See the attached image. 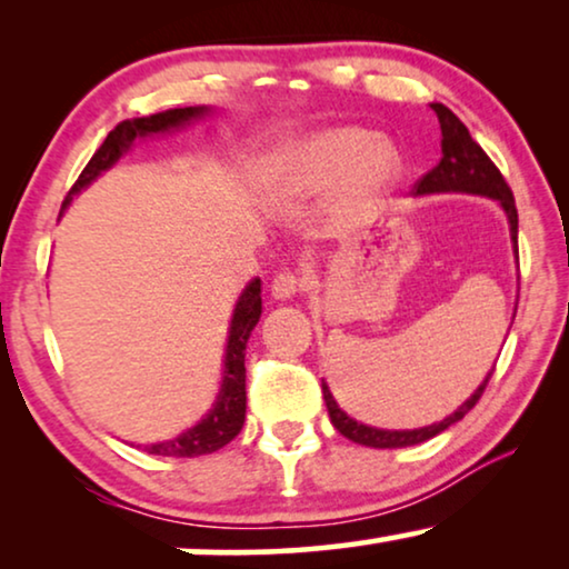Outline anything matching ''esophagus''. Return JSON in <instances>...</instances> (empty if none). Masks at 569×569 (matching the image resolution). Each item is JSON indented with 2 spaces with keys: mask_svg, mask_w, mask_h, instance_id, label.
<instances>
[{
  "mask_svg": "<svg viewBox=\"0 0 569 569\" xmlns=\"http://www.w3.org/2000/svg\"><path fill=\"white\" fill-rule=\"evenodd\" d=\"M306 274H300V271H279L274 277V282H271V295H274L277 300H290L295 295H300L306 290Z\"/></svg>",
  "mask_w": 569,
  "mask_h": 569,
  "instance_id": "1",
  "label": "esophagus"
}]
</instances>
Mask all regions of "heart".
I'll list each match as a JSON object with an SVG mask.
<instances>
[{"mask_svg": "<svg viewBox=\"0 0 569 569\" xmlns=\"http://www.w3.org/2000/svg\"><path fill=\"white\" fill-rule=\"evenodd\" d=\"M399 173L401 158L391 142L372 139L365 129L339 127L279 154L269 168V189L277 199H295L345 178V201L362 209L391 189Z\"/></svg>", "mask_w": 569, "mask_h": 569, "instance_id": "b5f03b06", "label": "heart"}]
</instances>
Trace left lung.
Instances as JSON below:
<instances>
[{
	"label": "left lung",
	"mask_w": 569,
	"mask_h": 569,
	"mask_svg": "<svg viewBox=\"0 0 569 569\" xmlns=\"http://www.w3.org/2000/svg\"><path fill=\"white\" fill-rule=\"evenodd\" d=\"M432 111L438 113L440 121V131H442V158L438 166L419 178L415 183L417 193H446V191H463V193H481V197L497 199L505 209L510 220V236L512 243H516L518 251V209H516V197H512L508 181H505L500 168L489 160V154L481 150V147L473 142L469 129L458 121V116L446 108L442 103H432ZM495 372V368H492ZM492 372L485 378L473 396L466 403L458 407V411L442 419L438 425L430 427H419V430H378V427H368L355 422L352 417H347L345 411L339 409V403L333 401V396L329 391V386L323 383V401L326 409H329L331 425L337 430L349 438L352 442H360V446L368 448H407V446H417V442H425L440 435L442 430H448L450 425L463 419L469 411L477 407V401L485 393V388L492 378Z\"/></svg>",
	"instance_id": "8db88e82"
}]
</instances>
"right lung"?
I'll use <instances>...</instances> for the list:
<instances>
[{"instance_id": "add662e5", "label": "right lung", "mask_w": 569, "mask_h": 569, "mask_svg": "<svg viewBox=\"0 0 569 569\" xmlns=\"http://www.w3.org/2000/svg\"><path fill=\"white\" fill-rule=\"evenodd\" d=\"M207 111L209 108L204 106L168 108V111L142 116V119H127L116 123V129L108 131L106 142L98 147L88 166H84L80 178H77L72 189H69L64 207L72 201L74 193H80L84 186L96 181L103 170L111 168L113 162L129 150V144L134 142L137 137L160 134V131L183 127L186 121L199 119V116H204ZM259 318H261V279H253V282L246 287V292L240 295L236 313H232L228 355H224V378H222V388H220V396H217L214 409L209 411L197 427H191L189 432L178 435L173 440L144 446L147 453L170 456V458H193V456L214 453V450L228 446V442L236 438L240 427L246 422V345H248V337H251L253 326L259 323Z\"/></svg>"}]
</instances>
